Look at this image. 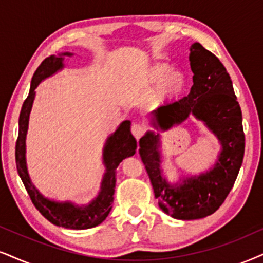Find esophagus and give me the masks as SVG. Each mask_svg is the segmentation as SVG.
<instances>
[{
    "instance_id": "1",
    "label": "esophagus",
    "mask_w": 263,
    "mask_h": 263,
    "mask_svg": "<svg viewBox=\"0 0 263 263\" xmlns=\"http://www.w3.org/2000/svg\"><path fill=\"white\" fill-rule=\"evenodd\" d=\"M145 129H147V128H145L144 125L134 124V125H132V127H131V132H132V135L135 136L136 139H139L143 135H144Z\"/></svg>"
}]
</instances>
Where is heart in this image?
<instances>
[{
  "label": "heart",
  "mask_w": 263,
  "mask_h": 263,
  "mask_svg": "<svg viewBox=\"0 0 263 263\" xmlns=\"http://www.w3.org/2000/svg\"><path fill=\"white\" fill-rule=\"evenodd\" d=\"M141 87L147 91L159 87V99H174L185 91L187 78L182 71L174 70L171 65L159 63L152 65L144 72L141 79Z\"/></svg>",
  "instance_id": "heart-1"
}]
</instances>
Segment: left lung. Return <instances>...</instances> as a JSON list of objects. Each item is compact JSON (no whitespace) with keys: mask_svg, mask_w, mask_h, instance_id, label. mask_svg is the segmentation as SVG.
<instances>
[{"mask_svg":"<svg viewBox=\"0 0 263 263\" xmlns=\"http://www.w3.org/2000/svg\"><path fill=\"white\" fill-rule=\"evenodd\" d=\"M189 62L194 74L189 95L153 111L152 124L167 131L181 125L189 115L204 122L222 147L214 167L171 184L161 174L160 136L148 131L139 139V155L159 208L177 220L206 217L223 204L237 179L245 149L241 110L223 64L198 42L191 46Z\"/></svg>","mask_w":263,"mask_h":263,"instance_id":"8db88e82","label":"left lung"}]
</instances>
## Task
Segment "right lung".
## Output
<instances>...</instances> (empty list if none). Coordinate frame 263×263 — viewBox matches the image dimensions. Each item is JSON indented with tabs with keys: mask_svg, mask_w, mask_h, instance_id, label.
Returning <instances> with one entry per match:
<instances>
[{
	"mask_svg": "<svg viewBox=\"0 0 263 263\" xmlns=\"http://www.w3.org/2000/svg\"><path fill=\"white\" fill-rule=\"evenodd\" d=\"M64 55H72L65 52L59 55H51L46 58L37 69L31 80L30 92L22 107L19 116V132L15 144L16 170L25 185L30 199L35 208L41 212L51 223L69 229H88L101 224L107 218L111 210L114 200L116 183V168L125 158L132 156L136 153L137 142L131 134V122L126 120L121 122L118 129L108 137L103 149V164L105 165V174L103 176L101 191L98 195L87 205H75L70 201L58 202L49 200L40 193L29 177L25 159V138L29 126V116L32 103L35 99V89L42 80L49 78L63 69Z\"/></svg>",
	"mask_w": 263,
	"mask_h": 263,
	"instance_id": "1",
	"label": "right lung"
}]
</instances>
